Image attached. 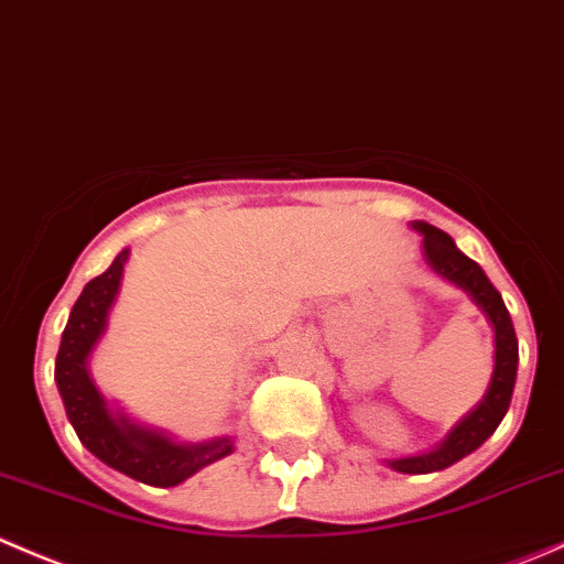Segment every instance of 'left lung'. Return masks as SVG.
<instances>
[{"label":"left lung","instance_id":"8db88e82","mask_svg":"<svg viewBox=\"0 0 564 564\" xmlns=\"http://www.w3.org/2000/svg\"><path fill=\"white\" fill-rule=\"evenodd\" d=\"M416 232L422 236V249H425V260L438 276L447 282L458 284L460 290L471 295L474 304L485 312L488 323L494 326V376H490L488 392L479 400L477 409H471L458 425L449 431V436L438 444L436 449L422 455H411V458L387 460L394 471L403 474H431L442 471L447 466L458 464L460 458L474 453L485 438L494 436L499 422L505 420L507 409H510L512 387H516L518 372V339L516 328H512L510 312H507L505 301H501L499 290L490 284L485 271L466 258L453 238L438 227L427 225V221H411Z\"/></svg>","mask_w":564,"mask_h":564}]
</instances>
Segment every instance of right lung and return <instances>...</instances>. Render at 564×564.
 Returning <instances> with one entry per match:
<instances>
[{
    "label": "right lung",
    "mask_w": 564,
    "mask_h": 564,
    "mask_svg": "<svg viewBox=\"0 0 564 564\" xmlns=\"http://www.w3.org/2000/svg\"><path fill=\"white\" fill-rule=\"evenodd\" d=\"M126 260L128 249H122L115 263L93 282H87L76 299L68 326L63 332V343H59L54 381L63 394L65 414L76 436L95 458L144 485L172 488L214 460L230 455L232 438L221 436L203 444H181L166 433L150 431L128 420L122 411L111 409L100 389L95 387L87 359L100 334L106 332V317L120 290Z\"/></svg>",
    "instance_id": "obj_1"
}]
</instances>
